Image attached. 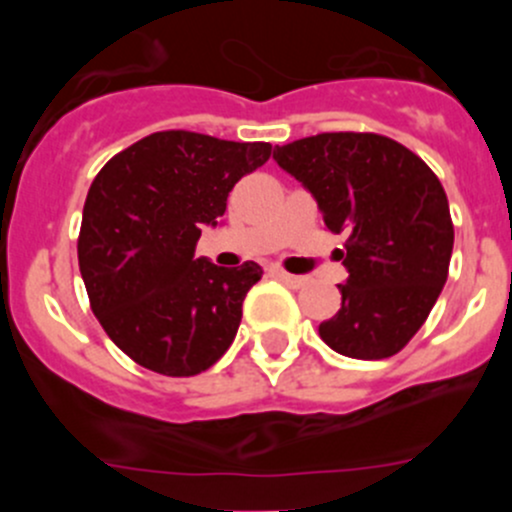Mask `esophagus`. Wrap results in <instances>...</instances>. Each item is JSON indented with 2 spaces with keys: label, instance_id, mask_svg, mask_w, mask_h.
<instances>
[{
  "label": "esophagus",
  "instance_id": "obj_1",
  "mask_svg": "<svg viewBox=\"0 0 512 512\" xmlns=\"http://www.w3.org/2000/svg\"><path fill=\"white\" fill-rule=\"evenodd\" d=\"M275 275L280 277L282 282H287L289 287H304V285H307V277H302V275H289V272H285V270H275Z\"/></svg>",
  "mask_w": 512,
  "mask_h": 512
}]
</instances>
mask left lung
I'll return each instance as SVG.
<instances>
[{
    "mask_svg": "<svg viewBox=\"0 0 512 512\" xmlns=\"http://www.w3.org/2000/svg\"><path fill=\"white\" fill-rule=\"evenodd\" d=\"M280 168L317 198L324 225L347 235L342 309L319 337L352 359L399 354L431 314L448 277L453 220L431 168L379 133H317L275 148Z\"/></svg>",
    "mask_w": 512,
    "mask_h": 512,
    "instance_id": "obj_1",
    "label": "left lung"
}]
</instances>
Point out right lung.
Wrapping results in <instances>:
<instances>
[{"instance_id": "right-lung-1", "label": "right lung", "mask_w": 512, "mask_h": 512, "mask_svg": "<svg viewBox=\"0 0 512 512\" xmlns=\"http://www.w3.org/2000/svg\"><path fill=\"white\" fill-rule=\"evenodd\" d=\"M270 143L158 131L116 153L94 178L79 232V270L111 342L163 376H195L227 352L262 267L195 257L242 175Z\"/></svg>"}]
</instances>
